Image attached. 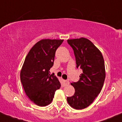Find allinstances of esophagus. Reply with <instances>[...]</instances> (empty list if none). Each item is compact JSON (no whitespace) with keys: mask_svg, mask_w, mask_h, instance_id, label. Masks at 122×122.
I'll list each match as a JSON object with an SVG mask.
<instances>
[{"mask_svg":"<svg viewBox=\"0 0 122 122\" xmlns=\"http://www.w3.org/2000/svg\"><path fill=\"white\" fill-rule=\"evenodd\" d=\"M64 85H65V86H67L69 84V81H66V80H64Z\"/></svg>","mask_w":122,"mask_h":122,"instance_id":"obj_1","label":"esophagus"}]
</instances>
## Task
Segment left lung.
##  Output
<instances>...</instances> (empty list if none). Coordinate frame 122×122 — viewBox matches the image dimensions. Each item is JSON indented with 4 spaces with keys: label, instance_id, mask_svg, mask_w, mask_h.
I'll list each match as a JSON object with an SVG mask.
<instances>
[{
    "label": "left lung",
    "instance_id": "left-lung-1",
    "mask_svg": "<svg viewBox=\"0 0 122 122\" xmlns=\"http://www.w3.org/2000/svg\"><path fill=\"white\" fill-rule=\"evenodd\" d=\"M67 41L73 50L76 67L83 71L79 81L71 83L75 92L73 96L67 97V101L72 108L83 109L93 102L104 85V58L98 48L87 39L81 37Z\"/></svg>",
    "mask_w": 122,
    "mask_h": 122
}]
</instances>
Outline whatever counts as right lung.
Segmentation results:
<instances>
[{"mask_svg": "<svg viewBox=\"0 0 122 122\" xmlns=\"http://www.w3.org/2000/svg\"><path fill=\"white\" fill-rule=\"evenodd\" d=\"M64 40L41 39L31 48L20 72L22 86L32 102L40 107L50 104L55 92L61 87L58 79L49 70L53 65L56 51Z\"/></svg>", "mask_w": 122, "mask_h": 122, "instance_id": "obj_1", "label": "right lung"}]
</instances>
